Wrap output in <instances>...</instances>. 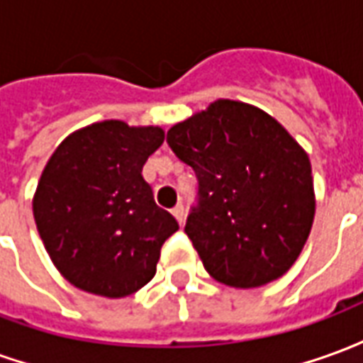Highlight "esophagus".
<instances>
[{"instance_id": "esophagus-1", "label": "esophagus", "mask_w": 363, "mask_h": 363, "mask_svg": "<svg viewBox=\"0 0 363 363\" xmlns=\"http://www.w3.org/2000/svg\"><path fill=\"white\" fill-rule=\"evenodd\" d=\"M173 216H174V218H177V221H179V223H181V225H182V221H184V208H182V204L174 206V208H173Z\"/></svg>"}]
</instances>
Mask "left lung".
I'll return each mask as SVG.
<instances>
[{
	"label": "left lung",
	"instance_id": "obj_1",
	"mask_svg": "<svg viewBox=\"0 0 363 363\" xmlns=\"http://www.w3.org/2000/svg\"><path fill=\"white\" fill-rule=\"evenodd\" d=\"M194 169L190 237L213 280L259 288L296 262L311 231L315 190L303 147L257 106L220 99L167 132Z\"/></svg>",
	"mask_w": 363,
	"mask_h": 363
}]
</instances>
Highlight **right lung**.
Segmentation results:
<instances>
[{
    "mask_svg": "<svg viewBox=\"0 0 363 363\" xmlns=\"http://www.w3.org/2000/svg\"><path fill=\"white\" fill-rule=\"evenodd\" d=\"M163 140L159 126L104 120L67 135L48 159L33 213L54 267L75 288L126 297L155 276L161 247L179 229L142 177Z\"/></svg>",
    "mask_w": 363,
    "mask_h": 363,
    "instance_id": "right-lung-1",
    "label": "right lung"
}]
</instances>
